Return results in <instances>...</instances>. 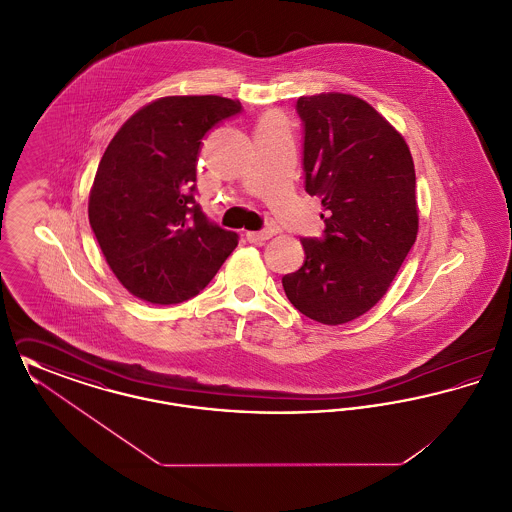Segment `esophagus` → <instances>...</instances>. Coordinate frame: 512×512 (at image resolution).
Segmentation results:
<instances>
[{
    "mask_svg": "<svg viewBox=\"0 0 512 512\" xmlns=\"http://www.w3.org/2000/svg\"><path fill=\"white\" fill-rule=\"evenodd\" d=\"M274 236V232L272 230H259V232H247L245 234V238H247V242H251V244H261V242H267Z\"/></svg>",
    "mask_w": 512,
    "mask_h": 512,
    "instance_id": "1",
    "label": "esophagus"
}]
</instances>
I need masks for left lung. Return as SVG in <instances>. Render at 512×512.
<instances>
[{"label":"left lung","instance_id":"obj_1","mask_svg":"<svg viewBox=\"0 0 512 512\" xmlns=\"http://www.w3.org/2000/svg\"><path fill=\"white\" fill-rule=\"evenodd\" d=\"M305 190L324 207V238H303L305 263L282 278L305 317L328 326L365 315L388 292L418 234L416 176L405 138L365 99H297Z\"/></svg>","mask_w":512,"mask_h":512}]
</instances>
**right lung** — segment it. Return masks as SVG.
I'll return each mask as SVG.
<instances>
[{"label":"right lung","instance_id":"right-lung-1","mask_svg":"<svg viewBox=\"0 0 512 512\" xmlns=\"http://www.w3.org/2000/svg\"><path fill=\"white\" fill-rule=\"evenodd\" d=\"M242 111L220 96L155 99L109 142L90 190L88 217L122 286L153 305L201 292L236 249L238 234L195 203L201 138Z\"/></svg>","mask_w":512,"mask_h":512}]
</instances>
